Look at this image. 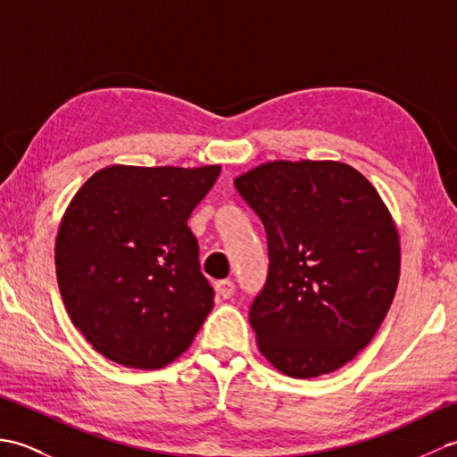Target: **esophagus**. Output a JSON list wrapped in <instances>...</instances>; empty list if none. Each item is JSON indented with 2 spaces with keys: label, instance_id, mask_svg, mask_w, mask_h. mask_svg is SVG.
I'll return each mask as SVG.
<instances>
[{
  "label": "esophagus",
  "instance_id": "1",
  "mask_svg": "<svg viewBox=\"0 0 457 457\" xmlns=\"http://www.w3.org/2000/svg\"><path fill=\"white\" fill-rule=\"evenodd\" d=\"M216 290H218V295H220L221 298H231V296L236 295V283H234V280H229V278L218 280V283H216Z\"/></svg>",
  "mask_w": 457,
  "mask_h": 457
}]
</instances>
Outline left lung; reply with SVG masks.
Segmentation results:
<instances>
[{
	"label": "left lung",
	"instance_id": "8db88e82",
	"mask_svg": "<svg viewBox=\"0 0 457 457\" xmlns=\"http://www.w3.org/2000/svg\"><path fill=\"white\" fill-rule=\"evenodd\" d=\"M263 221L265 287L249 308L257 345L280 373H332L381 326L401 245L375 187L336 161H273L234 180Z\"/></svg>",
	"mask_w": 457,
	"mask_h": 457
}]
</instances>
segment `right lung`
<instances>
[{"instance_id": "1", "label": "right lung", "mask_w": 457, "mask_h": 457, "mask_svg": "<svg viewBox=\"0 0 457 457\" xmlns=\"http://www.w3.org/2000/svg\"><path fill=\"white\" fill-rule=\"evenodd\" d=\"M220 164L102 169L68 204L54 263L72 324L94 349L161 369L190 347L213 308L188 218Z\"/></svg>"}]
</instances>
